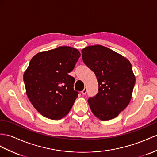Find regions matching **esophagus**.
Here are the masks:
<instances>
[{"label": "esophagus", "mask_w": 157, "mask_h": 157, "mask_svg": "<svg viewBox=\"0 0 157 157\" xmlns=\"http://www.w3.org/2000/svg\"><path fill=\"white\" fill-rule=\"evenodd\" d=\"M87 91V87H84V88H83V90L82 91V94L83 95H85V94H86Z\"/></svg>", "instance_id": "obj_1"}]
</instances>
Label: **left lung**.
Segmentation results:
<instances>
[{
  "mask_svg": "<svg viewBox=\"0 0 157 157\" xmlns=\"http://www.w3.org/2000/svg\"><path fill=\"white\" fill-rule=\"evenodd\" d=\"M84 63L94 72L99 92L90 98L92 113L101 121L113 119L129 104L135 76L128 59L117 52L101 45L82 50Z\"/></svg>",
  "mask_w": 157,
  "mask_h": 157,
  "instance_id": "left-lung-1",
  "label": "left lung"
}]
</instances>
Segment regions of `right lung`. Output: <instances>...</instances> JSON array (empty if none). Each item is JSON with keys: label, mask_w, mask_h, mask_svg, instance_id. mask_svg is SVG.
<instances>
[{"label": "right lung", "mask_w": 157, "mask_h": 157, "mask_svg": "<svg viewBox=\"0 0 157 157\" xmlns=\"http://www.w3.org/2000/svg\"><path fill=\"white\" fill-rule=\"evenodd\" d=\"M80 55L75 48L60 46L40 52L31 59L23 75L26 93L44 117L59 120L71 110L78 92L73 88L75 78L68 73Z\"/></svg>", "instance_id": "right-lung-1"}]
</instances>
